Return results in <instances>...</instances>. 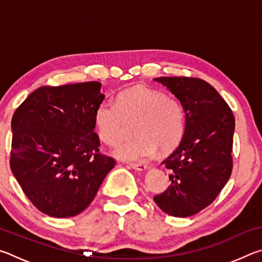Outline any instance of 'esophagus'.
<instances>
[{"label":"esophagus","mask_w":262,"mask_h":262,"mask_svg":"<svg viewBox=\"0 0 262 262\" xmlns=\"http://www.w3.org/2000/svg\"><path fill=\"white\" fill-rule=\"evenodd\" d=\"M129 166L136 171H144L148 168V166L145 165V164H129Z\"/></svg>","instance_id":"esophagus-1"}]
</instances>
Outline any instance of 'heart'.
Here are the masks:
<instances>
[{"mask_svg":"<svg viewBox=\"0 0 262 262\" xmlns=\"http://www.w3.org/2000/svg\"><path fill=\"white\" fill-rule=\"evenodd\" d=\"M134 121L136 139L123 142L114 150V156L121 161H148L158 148L170 151L185 133V111L180 101L145 85L120 92L115 101H101L95 112L97 135L108 147L120 143L126 122Z\"/></svg>","mask_w":262,"mask_h":262,"instance_id":"b5f03b06","label":"heart"}]
</instances>
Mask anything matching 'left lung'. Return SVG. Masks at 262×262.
Here are the masks:
<instances>
[{
  "instance_id": "left-lung-1",
  "label": "left lung",
  "mask_w": 262,
  "mask_h": 262,
  "mask_svg": "<svg viewBox=\"0 0 262 262\" xmlns=\"http://www.w3.org/2000/svg\"><path fill=\"white\" fill-rule=\"evenodd\" d=\"M183 105L185 133L162 164L171 184L154 201L166 214L188 217L215 200L232 172L234 117L209 83L194 77H158Z\"/></svg>"
}]
</instances>
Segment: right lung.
<instances>
[{"mask_svg": "<svg viewBox=\"0 0 262 262\" xmlns=\"http://www.w3.org/2000/svg\"><path fill=\"white\" fill-rule=\"evenodd\" d=\"M99 82L41 86L11 120L10 167L33 206L57 219L76 216L94 200L115 159L99 152L95 112Z\"/></svg>", "mask_w": 262, "mask_h": 262, "instance_id": "add662e5", "label": "right lung"}]
</instances>
